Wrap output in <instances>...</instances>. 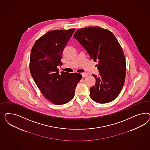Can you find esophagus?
<instances>
[{
  "label": "esophagus",
  "mask_w": 150,
  "mask_h": 150,
  "mask_svg": "<svg viewBox=\"0 0 150 150\" xmlns=\"http://www.w3.org/2000/svg\"><path fill=\"white\" fill-rule=\"evenodd\" d=\"M87 75H88V74L86 73H82L81 74V75L82 77H86V76H87Z\"/></svg>",
  "instance_id": "esophagus-1"
}]
</instances>
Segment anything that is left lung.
<instances>
[{"mask_svg":"<svg viewBox=\"0 0 150 150\" xmlns=\"http://www.w3.org/2000/svg\"><path fill=\"white\" fill-rule=\"evenodd\" d=\"M90 58L98 62L99 76L93 74L95 85L90 88V97L99 103L115 100L123 88L126 62L123 50L113 33L100 27L79 29L74 35Z\"/></svg>","mask_w":150,"mask_h":150,"instance_id":"obj_1","label":"left lung"}]
</instances>
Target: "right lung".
<instances>
[{
    "instance_id": "obj_1",
    "label": "right lung",
    "mask_w": 150,
    "mask_h": 150,
    "mask_svg": "<svg viewBox=\"0 0 150 150\" xmlns=\"http://www.w3.org/2000/svg\"><path fill=\"white\" fill-rule=\"evenodd\" d=\"M75 29L53 30L37 40L32 47L30 70L42 95L56 105L67 103L73 99L78 82L77 73H59L64 49Z\"/></svg>"
}]
</instances>
